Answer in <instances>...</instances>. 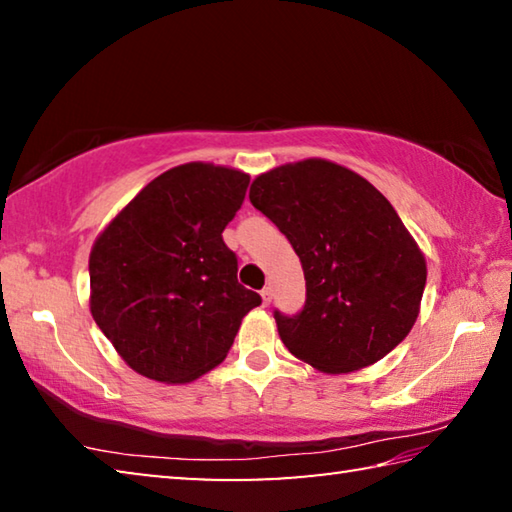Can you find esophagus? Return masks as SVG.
Listing matches in <instances>:
<instances>
[{"label": "esophagus", "instance_id": "34e87169", "mask_svg": "<svg viewBox=\"0 0 512 512\" xmlns=\"http://www.w3.org/2000/svg\"><path fill=\"white\" fill-rule=\"evenodd\" d=\"M262 300H264V305H271V300H273V289L271 287L262 289Z\"/></svg>", "mask_w": 512, "mask_h": 512}]
</instances>
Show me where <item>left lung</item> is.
Instances as JSON below:
<instances>
[{
    "mask_svg": "<svg viewBox=\"0 0 512 512\" xmlns=\"http://www.w3.org/2000/svg\"><path fill=\"white\" fill-rule=\"evenodd\" d=\"M250 203L289 239L305 271L302 309L273 311L293 357L336 375L384 359L406 339L427 264L366 178L327 160L284 164L255 178Z\"/></svg>",
    "mask_w": 512,
    "mask_h": 512,
    "instance_id": "obj_1",
    "label": "left lung"
}]
</instances>
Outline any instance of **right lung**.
I'll return each instance as SVG.
<instances>
[{"instance_id":"obj_1","label":"right lung","mask_w":512,"mask_h":512,"mask_svg":"<svg viewBox=\"0 0 512 512\" xmlns=\"http://www.w3.org/2000/svg\"><path fill=\"white\" fill-rule=\"evenodd\" d=\"M248 173L189 162L137 194L90 253V309L140 375L185 384L225 359L241 318L262 305L241 287L223 230L244 203Z\"/></svg>"}]
</instances>
